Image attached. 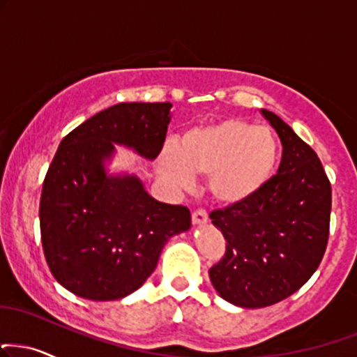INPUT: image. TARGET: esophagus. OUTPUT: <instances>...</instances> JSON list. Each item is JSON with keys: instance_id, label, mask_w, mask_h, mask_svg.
<instances>
[{"instance_id": "34e87169", "label": "esophagus", "mask_w": 357, "mask_h": 357, "mask_svg": "<svg viewBox=\"0 0 357 357\" xmlns=\"http://www.w3.org/2000/svg\"><path fill=\"white\" fill-rule=\"evenodd\" d=\"M191 220H192V225H195V226L204 225V222L208 221V213H206L204 209H196V211L192 213Z\"/></svg>"}]
</instances>
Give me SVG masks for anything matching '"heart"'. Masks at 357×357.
Returning <instances> with one entry per match:
<instances>
[{
	"instance_id": "1",
	"label": "heart",
	"mask_w": 357,
	"mask_h": 357,
	"mask_svg": "<svg viewBox=\"0 0 357 357\" xmlns=\"http://www.w3.org/2000/svg\"><path fill=\"white\" fill-rule=\"evenodd\" d=\"M278 162V141L266 126L221 121L186 131L156 161L158 176L173 190H190L195 174H208V190L220 203L236 204L263 188Z\"/></svg>"
}]
</instances>
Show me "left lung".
Instances as JSON below:
<instances>
[{
  "label": "left lung",
  "mask_w": 357,
  "mask_h": 357,
  "mask_svg": "<svg viewBox=\"0 0 357 357\" xmlns=\"http://www.w3.org/2000/svg\"><path fill=\"white\" fill-rule=\"evenodd\" d=\"M261 114L281 139L278 173L248 199L209 214L226 239L211 284L225 301L249 309L306 284L324 256L331 216V183L317 154L278 114Z\"/></svg>",
  "instance_id": "8db88e82"
}]
</instances>
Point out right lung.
I'll use <instances>...</instances> for the list:
<instances>
[{
    "instance_id": "obj_1",
    "label": "right lung",
    "mask_w": 357,
    "mask_h": 357,
    "mask_svg": "<svg viewBox=\"0 0 357 357\" xmlns=\"http://www.w3.org/2000/svg\"><path fill=\"white\" fill-rule=\"evenodd\" d=\"M171 102H119L63 137L40 201L46 263L63 287L91 301L126 298L144 284L165 244L191 227L184 206L160 203L136 174L113 173L116 146L153 161Z\"/></svg>"
}]
</instances>
